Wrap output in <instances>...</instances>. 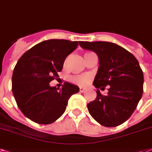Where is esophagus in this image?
<instances>
[{"instance_id": "34e87169", "label": "esophagus", "mask_w": 152, "mask_h": 152, "mask_svg": "<svg viewBox=\"0 0 152 152\" xmlns=\"http://www.w3.org/2000/svg\"><path fill=\"white\" fill-rule=\"evenodd\" d=\"M84 91H85V88H83V87H80V92H83Z\"/></svg>"}]
</instances>
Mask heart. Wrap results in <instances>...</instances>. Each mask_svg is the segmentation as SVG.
I'll use <instances>...</instances> for the list:
<instances>
[{
	"label": "heart",
	"instance_id": "1",
	"mask_svg": "<svg viewBox=\"0 0 152 152\" xmlns=\"http://www.w3.org/2000/svg\"><path fill=\"white\" fill-rule=\"evenodd\" d=\"M91 52L86 53L84 55H87L90 54ZM90 80V76L88 75H79V76H74L71 78V81L74 83H76L80 86H84L88 83Z\"/></svg>",
	"mask_w": 152,
	"mask_h": 152
}]
</instances>
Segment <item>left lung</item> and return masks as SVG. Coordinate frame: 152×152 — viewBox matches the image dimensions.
I'll use <instances>...</instances> for the list:
<instances>
[{
    "label": "left lung",
    "instance_id": "8db88e82",
    "mask_svg": "<svg viewBox=\"0 0 152 152\" xmlns=\"http://www.w3.org/2000/svg\"><path fill=\"white\" fill-rule=\"evenodd\" d=\"M80 46L97 54L99 59L93 85L97 97L87 104L89 113L101 125L115 127L131 116L143 94L144 75L137 58L114 43L80 41ZM108 86L109 92L103 96Z\"/></svg>",
    "mask_w": 152,
    "mask_h": 152
}]
</instances>
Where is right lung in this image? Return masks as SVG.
<instances>
[{
	"instance_id": "1",
	"label": "right lung",
	"mask_w": 152,
	"mask_h": 152,
	"mask_svg": "<svg viewBox=\"0 0 152 152\" xmlns=\"http://www.w3.org/2000/svg\"><path fill=\"white\" fill-rule=\"evenodd\" d=\"M79 42L52 39L30 48L18 59L12 74V93L22 112L30 120L50 124L62 115L78 86L65 82L61 89L50 87L58 77L66 57Z\"/></svg>"
}]
</instances>
